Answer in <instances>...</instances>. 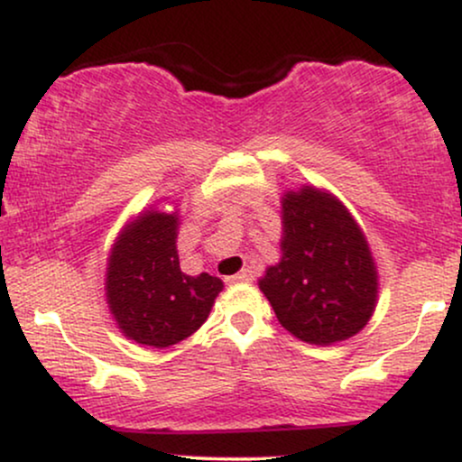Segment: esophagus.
<instances>
[{"mask_svg": "<svg viewBox=\"0 0 462 462\" xmlns=\"http://www.w3.org/2000/svg\"><path fill=\"white\" fill-rule=\"evenodd\" d=\"M247 280H252V273H249L247 269H243V272H238L236 275H230V278H226V282L235 284V282H247Z\"/></svg>", "mask_w": 462, "mask_h": 462, "instance_id": "esophagus-1", "label": "esophagus"}]
</instances>
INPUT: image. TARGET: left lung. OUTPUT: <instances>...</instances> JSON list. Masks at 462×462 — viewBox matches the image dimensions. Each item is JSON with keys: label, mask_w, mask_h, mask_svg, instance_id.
Segmentation results:
<instances>
[{"label": "left lung", "mask_w": 462, "mask_h": 462, "mask_svg": "<svg viewBox=\"0 0 462 462\" xmlns=\"http://www.w3.org/2000/svg\"><path fill=\"white\" fill-rule=\"evenodd\" d=\"M282 261L258 282L278 321L315 346L354 337L378 298L374 258L356 221L332 195L304 187L282 198Z\"/></svg>", "instance_id": "8db88e82"}]
</instances>
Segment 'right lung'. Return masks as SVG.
Wrapping results in <instances>:
<instances>
[{
    "label": "right lung",
    "mask_w": 462,
    "mask_h": 462,
    "mask_svg": "<svg viewBox=\"0 0 462 462\" xmlns=\"http://www.w3.org/2000/svg\"><path fill=\"white\" fill-rule=\"evenodd\" d=\"M178 215L152 210L130 224L108 261L106 298L125 337L152 347L176 346L206 321L224 282L187 275L178 261Z\"/></svg>",
    "instance_id": "add662e5"
}]
</instances>
